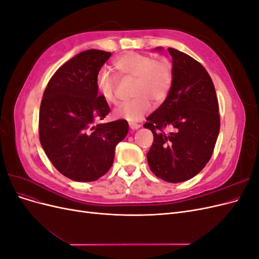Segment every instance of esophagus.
Wrapping results in <instances>:
<instances>
[{
    "mask_svg": "<svg viewBox=\"0 0 259 259\" xmlns=\"http://www.w3.org/2000/svg\"><path fill=\"white\" fill-rule=\"evenodd\" d=\"M130 127L131 130H138L140 127V124L137 123H130Z\"/></svg>",
    "mask_w": 259,
    "mask_h": 259,
    "instance_id": "esophagus-1",
    "label": "esophagus"
}]
</instances>
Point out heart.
I'll list each match as a JSON object with an SVG mask.
<instances>
[{"mask_svg": "<svg viewBox=\"0 0 259 259\" xmlns=\"http://www.w3.org/2000/svg\"><path fill=\"white\" fill-rule=\"evenodd\" d=\"M114 67L122 75L135 77L134 99L117 106L113 114L130 122L138 121L151 110L150 99L161 103L165 99L173 82V68L166 59L154 60L151 56L131 52L114 61ZM96 89L108 103L115 101L116 77L107 69L100 70L96 76Z\"/></svg>", "mask_w": 259, "mask_h": 259, "instance_id": "1", "label": "heart"}]
</instances>
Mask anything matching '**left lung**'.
<instances>
[{"instance_id": "8db88e82", "label": "left lung", "mask_w": 259, "mask_h": 259, "mask_svg": "<svg viewBox=\"0 0 259 259\" xmlns=\"http://www.w3.org/2000/svg\"><path fill=\"white\" fill-rule=\"evenodd\" d=\"M167 51L173 82L165 100L147 117L144 127L153 134L147 153L149 167L156 177L177 184L198 175L209 161L221 117L214 84L205 68L183 52ZM165 127L175 132L165 135Z\"/></svg>"}]
</instances>
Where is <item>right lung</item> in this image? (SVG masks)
<instances>
[{
  "label": "right lung",
  "instance_id": "obj_1",
  "mask_svg": "<svg viewBox=\"0 0 259 259\" xmlns=\"http://www.w3.org/2000/svg\"><path fill=\"white\" fill-rule=\"evenodd\" d=\"M111 53L84 51L62 65L46 86L38 116L40 142L53 165L74 182H95L110 169L128 123H97L110 112L96 76Z\"/></svg>",
  "mask_w": 259,
  "mask_h": 259
}]
</instances>
